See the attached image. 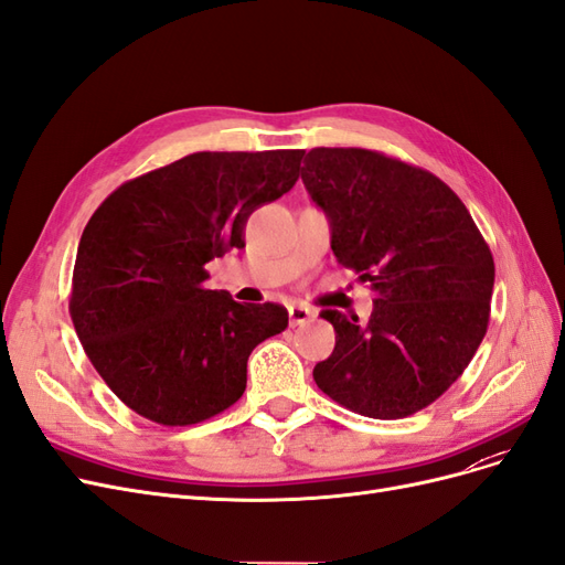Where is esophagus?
I'll list each match as a JSON object with an SVG mask.
<instances>
[{"instance_id":"esophagus-1","label":"esophagus","mask_w":565,"mask_h":565,"mask_svg":"<svg viewBox=\"0 0 565 565\" xmlns=\"http://www.w3.org/2000/svg\"><path fill=\"white\" fill-rule=\"evenodd\" d=\"M315 317H317V315H315V311H311L309 307H300V305L288 307V323H290V328L302 326V323L311 321Z\"/></svg>"}]
</instances>
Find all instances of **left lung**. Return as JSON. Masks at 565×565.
Here are the masks:
<instances>
[{
    "instance_id": "obj_1",
    "label": "left lung",
    "mask_w": 565,
    "mask_h": 565,
    "mask_svg": "<svg viewBox=\"0 0 565 565\" xmlns=\"http://www.w3.org/2000/svg\"><path fill=\"white\" fill-rule=\"evenodd\" d=\"M302 181L335 258L367 281L365 323L338 309L317 386L370 419H403L463 374L489 326L493 256L466 204L422 167L367 149H311Z\"/></svg>"
}]
</instances>
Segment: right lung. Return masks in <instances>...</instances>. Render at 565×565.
<instances>
[{
	"label": "right lung",
	"mask_w": 565,
	"mask_h": 565,
	"mask_svg": "<svg viewBox=\"0 0 565 565\" xmlns=\"http://www.w3.org/2000/svg\"><path fill=\"white\" fill-rule=\"evenodd\" d=\"M305 151H202L125 181L83 230L70 315L99 377L160 426L235 405L246 361L288 326L281 305L209 290L204 265L244 246L260 204L296 185Z\"/></svg>",
	"instance_id": "right-lung-1"
}]
</instances>
